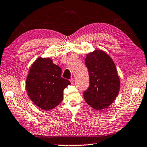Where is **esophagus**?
<instances>
[{"label":"esophagus","instance_id":"esophagus-1","mask_svg":"<svg viewBox=\"0 0 147 147\" xmlns=\"http://www.w3.org/2000/svg\"><path fill=\"white\" fill-rule=\"evenodd\" d=\"M70 81H71V83L72 84H73V83H74V78H71V79H70Z\"/></svg>","mask_w":147,"mask_h":147}]
</instances>
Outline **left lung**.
<instances>
[{"mask_svg": "<svg viewBox=\"0 0 147 147\" xmlns=\"http://www.w3.org/2000/svg\"><path fill=\"white\" fill-rule=\"evenodd\" d=\"M90 85L84 91L85 101L95 110L105 109L113 103L120 90V79L111 57L101 50L87 54Z\"/></svg>", "mask_w": 147, "mask_h": 147, "instance_id": "left-lung-1", "label": "left lung"}]
</instances>
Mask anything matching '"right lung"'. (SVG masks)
Listing matches in <instances>:
<instances>
[{"instance_id":"obj_1","label":"right lung","mask_w":147,"mask_h":147,"mask_svg":"<svg viewBox=\"0 0 147 147\" xmlns=\"http://www.w3.org/2000/svg\"><path fill=\"white\" fill-rule=\"evenodd\" d=\"M70 81L61 77V69L50 58L39 57L31 67L26 89L31 101L44 110H51L63 98V90Z\"/></svg>"}]
</instances>
